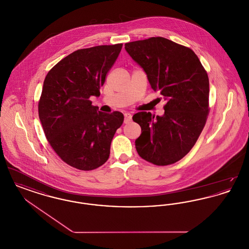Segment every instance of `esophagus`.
<instances>
[{"label": "esophagus", "mask_w": 249, "mask_h": 249, "mask_svg": "<svg viewBox=\"0 0 249 249\" xmlns=\"http://www.w3.org/2000/svg\"><path fill=\"white\" fill-rule=\"evenodd\" d=\"M130 120H131V115L130 113L124 114V123H129Z\"/></svg>", "instance_id": "34e87169"}]
</instances>
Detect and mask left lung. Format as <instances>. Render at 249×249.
<instances>
[{
	"mask_svg": "<svg viewBox=\"0 0 249 249\" xmlns=\"http://www.w3.org/2000/svg\"><path fill=\"white\" fill-rule=\"evenodd\" d=\"M125 49L145 71L151 88L167 101L161 117L150 112L132 117L142 130L136 150L155 165L173 164L190 152L206 123L207 72L193 50L163 37L127 43Z\"/></svg>",
	"mask_w": 249,
	"mask_h": 249,
	"instance_id": "obj_1",
	"label": "left lung"
}]
</instances>
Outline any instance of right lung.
Returning a JSON list of instances; mask_svg holds the SVG:
<instances>
[{
    "label": "right lung",
    "mask_w": 249,
    "mask_h": 249,
    "mask_svg": "<svg viewBox=\"0 0 249 249\" xmlns=\"http://www.w3.org/2000/svg\"><path fill=\"white\" fill-rule=\"evenodd\" d=\"M121 48L122 44L78 49L45 78L39 119L51 147L73 168L90 171L106 163L112 139L123 123L122 113L100 112L89 100L100 96Z\"/></svg>",
    "instance_id": "right-lung-1"
}]
</instances>
